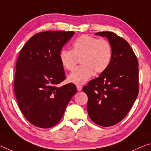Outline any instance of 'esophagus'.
<instances>
[{"label": "esophagus", "instance_id": "esophagus-1", "mask_svg": "<svg viewBox=\"0 0 151 151\" xmlns=\"http://www.w3.org/2000/svg\"><path fill=\"white\" fill-rule=\"evenodd\" d=\"M76 88H77V90L78 91H80L82 90L83 86L80 85H76Z\"/></svg>", "mask_w": 151, "mask_h": 151}]
</instances>
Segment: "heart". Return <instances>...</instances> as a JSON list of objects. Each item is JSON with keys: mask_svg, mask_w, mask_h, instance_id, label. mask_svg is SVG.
Masks as SVG:
<instances>
[{"mask_svg": "<svg viewBox=\"0 0 151 151\" xmlns=\"http://www.w3.org/2000/svg\"><path fill=\"white\" fill-rule=\"evenodd\" d=\"M59 58L62 65L68 70H73L77 58H81L82 64L74 69L68 79L76 84H83L94 72L101 73L108 68L112 58V47L106 40L83 35L74 41L71 50H62Z\"/></svg>", "mask_w": 151, "mask_h": 151, "instance_id": "obj_1", "label": "heart"}]
</instances>
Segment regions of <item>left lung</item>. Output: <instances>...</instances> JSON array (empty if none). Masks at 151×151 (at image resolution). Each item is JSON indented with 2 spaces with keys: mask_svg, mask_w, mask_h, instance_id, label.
<instances>
[{
  "mask_svg": "<svg viewBox=\"0 0 151 151\" xmlns=\"http://www.w3.org/2000/svg\"><path fill=\"white\" fill-rule=\"evenodd\" d=\"M108 39L112 47L111 63L83 91L88 97L87 111L97 125L109 127L125 118L139 91L138 62L130 44L112 32L95 33Z\"/></svg>",
  "mask_w": 151,
  "mask_h": 151,
  "instance_id": "left-lung-1",
  "label": "left lung"
}]
</instances>
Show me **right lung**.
I'll return each mask as SVG.
<instances>
[{
    "instance_id": "1",
    "label": "right lung",
    "mask_w": 151,
    "mask_h": 151,
    "mask_svg": "<svg viewBox=\"0 0 151 151\" xmlns=\"http://www.w3.org/2000/svg\"><path fill=\"white\" fill-rule=\"evenodd\" d=\"M74 33L73 31L37 33L19 55L14 80L17 101L25 118L38 128L56 125L76 93L73 83L58 86L66 78L60 52Z\"/></svg>"
}]
</instances>
